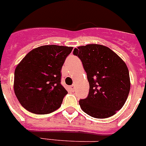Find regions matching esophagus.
I'll use <instances>...</instances> for the list:
<instances>
[{"instance_id": "1", "label": "esophagus", "mask_w": 146, "mask_h": 146, "mask_svg": "<svg viewBox=\"0 0 146 146\" xmlns=\"http://www.w3.org/2000/svg\"><path fill=\"white\" fill-rule=\"evenodd\" d=\"M69 88H70V89H71V90H72V91H74V88H75V86H74V85H72V86H71Z\"/></svg>"}]
</instances>
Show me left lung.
I'll use <instances>...</instances> for the list:
<instances>
[{
  "label": "left lung",
  "mask_w": 146,
  "mask_h": 146,
  "mask_svg": "<svg viewBox=\"0 0 146 146\" xmlns=\"http://www.w3.org/2000/svg\"><path fill=\"white\" fill-rule=\"evenodd\" d=\"M87 74L89 93L80 99L81 109L90 116L106 118L120 110L130 91V78L125 62L109 47L91 44L74 48Z\"/></svg>",
  "instance_id": "8db88e82"
}]
</instances>
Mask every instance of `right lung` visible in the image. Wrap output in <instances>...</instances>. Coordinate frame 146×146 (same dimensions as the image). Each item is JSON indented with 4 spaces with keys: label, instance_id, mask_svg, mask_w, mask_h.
Wrapping results in <instances>:
<instances>
[{
    "label": "right lung",
    "instance_id": "add662e5",
    "mask_svg": "<svg viewBox=\"0 0 146 146\" xmlns=\"http://www.w3.org/2000/svg\"><path fill=\"white\" fill-rule=\"evenodd\" d=\"M73 47L44 45L28 52L15 72L14 90L22 106L35 114L60 107L67 91L60 84L61 69Z\"/></svg>",
    "mask_w": 146,
    "mask_h": 146
}]
</instances>
